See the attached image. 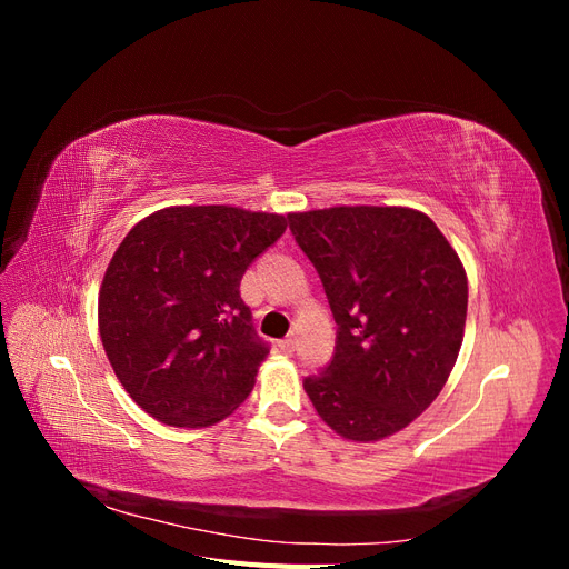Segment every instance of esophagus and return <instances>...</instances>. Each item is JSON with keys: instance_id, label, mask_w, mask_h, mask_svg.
<instances>
[{"instance_id": "esophagus-1", "label": "esophagus", "mask_w": 569, "mask_h": 569, "mask_svg": "<svg viewBox=\"0 0 569 569\" xmlns=\"http://www.w3.org/2000/svg\"><path fill=\"white\" fill-rule=\"evenodd\" d=\"M280 349H282L284 353H291V351H295V349H297V337H295V335H289L287 339H282V341H280Z\"/></svg>"}]
</instances>
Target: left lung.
<instances>
[{
	"label": "left lung",
	"mask_w": 569,
	"mask_h": 569,
	"mask_svg": "<svg viewBox=\"0 0 569 569\" xmlns=\"http://www.w3.org/2000/svg\"><path fill=\"white\" fill-rule=\"evenodd\" d=\"M337 322L332 360L303 389L351 441H377L429 408L456 366L468 278L453 247L420 211L335 206L289 213Z\"/></svg>",
	"instance_id": "1"
}]
</instances>
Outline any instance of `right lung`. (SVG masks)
<instances>
[{
    "instance_id": "right-lung-1",
    "label": "right lung",
    "mask_w": 569,
    "mask_h": 569,
    "mask_svg": "<svg viewBox=\"0 0 569 569\" xmlns=\"http://www.w3.org/2000/svg\"><path fill=\"white\" fill-rule=\"evenodd\" d=\"M284 230L278 213L173 206L120 242L99 289V335L120 385L151 418L209 427L247 401L270 347L239 282Z\"/></svg>"
}]
</instances>
